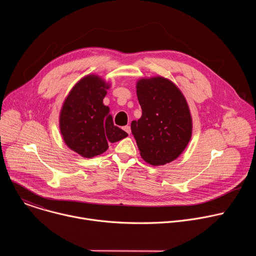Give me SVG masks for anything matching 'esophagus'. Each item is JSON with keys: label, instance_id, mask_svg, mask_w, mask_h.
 I'll return each instance as SVG.
<instances>
[{"label": "esophagus", "instance_id": "1", "mask_svg": "<svg viewBox=\"0 0 256 256\" xmlns=\"http://www.w3.org/2000/svg\"><path fill=\"white\" fill-rule=\"evenodd\" d=\"M124 130L128 134H130V132H132V130H130V126H124Z\"/></svg>", "mask_w": 256, "mask_h": 256}]
</instances>
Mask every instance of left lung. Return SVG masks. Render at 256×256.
I'll list each match as a JSON object with an SVG mask.
<instances>
[{
    "label": "left lung",
    "instance_id": "8db88e82",
    "mask_svg": "<svg viewBox=\"0 0 256 256\" xmlns=\"http://www.w3.org/2000/svg\"><path fill=\"white\" fill-rule=\"evenodd\" d=\"M136 96L142 116L132 122L130 128L140 157L153 166L174 161L192 134L186 97L173 82L160 76L138 80Z\"/></svg>",
    "mask_w": 256,
    "mask_h": 256
}]
</instances>
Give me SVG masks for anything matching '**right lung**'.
Wrapping results in <instances>:
<instances>
[{"label":"right lung","mask_w":256,"mask_h":256,"mask_svg":"<svg viewBox=\"0 0 256 256\" xmlns=\"http://www.w3.org/2000/svg\"><path fill=\"white\" fill-rule=\"evenodd\" d=\"M110 85L97 75L82 78L66 97L60 114V130L68 147L84 158L104 153L108 142L128 134L114 126L103 99Z\"/></svg>","instance_id":"obj_1"}]
</instances>
